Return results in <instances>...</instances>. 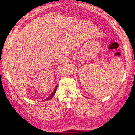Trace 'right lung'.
I'll use <instances>...</instances> for the list:
<instances>
[{"mask_svg":"<svg viewBox=\"0 0 135 135\" xmlns=\"http://www.w3.org/2000/svg\"><path fill=\"white\" fill-rule=\"evenodd\" d=\"M57 86H56V88H54V90H53V91L52 93H51L50 94V96H48L46 99L45 100V101H46V100H50L51 98H52V97L54 96V94L56 93V90H57Z\"/></svg>","mask_w":135,"mask_h":135,"instance_id":"1","label":"right lung"}]
</instances>
